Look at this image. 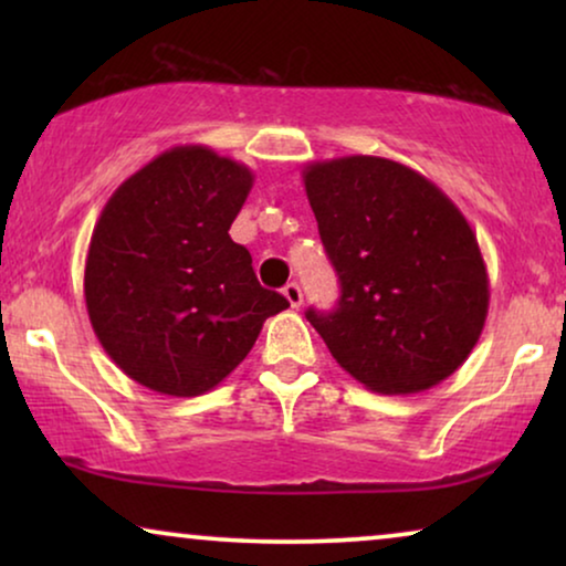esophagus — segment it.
Listing matches in <instances>:
<instances>
[{
    "label": "esophagus",
    "instance_id": "1",
    "mask_svg": "<svg viewBox=\"0 0 566 566\" xmlns=\"http://www.w3.org/2000/svg\"><path fill=\"white\" fill-rule=\"evenodd\" d=\"M283 296L289 298L291 308H298L301 304H304V293H301V285H298V283H289V285H285Z\"/></svg>",
    "mask_w": 566,
    "mask_h": 566
}]
</instances>
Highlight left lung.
Returning <instances> with one entry per match:
<instances>
[{
  "mask_svg": "<svg viewBox=\"0 0 566 566\" xmlns=\"http://www.w3.org/2000/svg\"><path fill=\"white\" fill-rule=\"evenodd\" d=\"M304 188L339 275L335 312H306L332 358L376 394H417L459 370L490 308L459 206L412 167L366 154L312 161Z\"/></svg>",
  "mask_w": 566,
  "mask_h": 566,
  "instance_id": "left-lung-1",
  "label": "left lung"
}]
</instances>
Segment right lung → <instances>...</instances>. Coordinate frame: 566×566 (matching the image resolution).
Here are the masks:
<instances>
[{
	"label": "right lung",
	"instance_id": "right-lung-1",
	"mask_svg": "<svg viewBox=\"0 0 566 566\" xmlns=\"http://www.w3.org/2000/svg\"><path fill=\"white\" fill-rule=\"evenodd\" d=\"M252 182L250 167L208 146H175L99 213L84 265L87 314L115 366L146 389L211 391L247 358L268 316L289 308L229 237Z\"/></svg>",
	"mask_w": 566,
	"mask_h": 566
}]
</instances>
